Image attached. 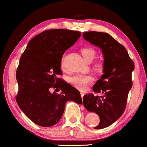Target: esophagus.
Segmentation results:
<instances>
[{
  "label": "esophagus",
  "instance_id": "esophagus-1",
  "mask_svg": "<svg viewBox=\"0 0 147 147\" xmlns=\"http://www.w3.org/2000/svg\"><path fill=\"white\" fill-rule=\"evenodd\" d=\"M81 96H82V98L83 99V97H84V92H82V91H81Z\"/></svg>",
  "mask_w": 147,
  "mask_h": 147
}]
</instances>
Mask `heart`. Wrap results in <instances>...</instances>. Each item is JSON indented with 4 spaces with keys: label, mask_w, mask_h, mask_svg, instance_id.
Instances as JSON below:
<instances>
[{
    "label": "heart",
    "mask_w": 147,
    "mask_h": 147,
    "mask_svg": "<svg viewBox=\"0 0 147 147\" xmlns=\"http://www.w3.org/2000/svg\"><path fill=\"white\" fill-rule=\"evenodd\" d=\"M81 54L83 58L87 62H90L94 59L96 56V51L90 47H85L81 49ZM63 58L61 61V67L64 68ZM93 69L97 72H102L104 70V63L102 61H97L93 63ZM93 82V77L90 75H77L71 77L69 79V82L72 86L76 88L79 90L84 91L87 87Z\"/></svg>",
    "instance_id": "b5f03b06"
}]
</instances>
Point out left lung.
<instances>
[{"instance_id": "obj_1", "label": "left lung", "mask_w": 147, "mask_h": 147, "mask_svg": "<svg viewBox=\"0 0 147 147\" xmlns=\"http://www.w3.org/2000/svg\"><path fill=\"white\" fill-rule=\"evenodd\" d=\"M83 37L99 47L104 55V74L92 87L95 93L103 95L87 94L83 100L86 109L99 117V125L94 129H104L113 124L125 110L133 84L131 75L134 63L126 48L108 33L88 32L83 33Z\"/></svg>"}]
</instances>
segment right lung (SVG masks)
<instances>
[{"instance_id":"add662e5","label":"right lung","mask_w":147,"mask_h":147,"mask_svg":"<svg viewBox=\"0 0 147 147\" xmlns=\"http://www.w3.org/2000/svg\"><path fill=\"white\" fill-rule=\"evenodd\" d=\"M81 36L78 31L45 30L29 42L22 54L16 70L18 106L34 123L43 127L59 122L68 101L82 104L80 92L61 75V58ZM53 88L62 90L58 94Z\"/></svg>"}]
</instances>
